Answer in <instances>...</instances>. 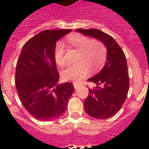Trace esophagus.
<instances>
[{
    "label": "esophagus",
    "instance_id": "esophagus-1",
    "mask_svg": "<svg viewBox=\"0 0 149 149\" xmlns=\"http://www.w3.org/2000/svg\"><path fill=\"white\" fill-rule=\"evenodd\" d=\"M80 86H81L80 84H77V83H74V89H77Z\"/></svg>",
    "mask_w": 149,
    "mask_h": 149
}]
</instances>
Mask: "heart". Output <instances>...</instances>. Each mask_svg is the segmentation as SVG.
I'll use <instances>...</instances> for the list:
<instances>
[{"mask_svg": "<svg viewBox=\"0 0 149 149\" xmlns=\"http://www.w3.org/2000/svg\"><path fill=\"white\" fill-rule=\"evenodd\" d=\"M66 41L80 54L77 58L79 63L67 67L62 72L64 80L80 82L89 74L90 70L94 73L103 66L107 58V48L102 42L80 33L68 36ZM54 60L59 66L65 65V48L63 43L58 42L55 46Z\"/></svg>", "mask_w": 149, "mask_h": 149, "instance_id": "obj_1", "label": "heart"}]
</instances>
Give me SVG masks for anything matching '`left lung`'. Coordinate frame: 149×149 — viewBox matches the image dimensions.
I'll use <instances>...</instances> for the list:
<instances>
[{"mask_svg": "<svg viewBox=\"0 0 149 149\" xmlns=\"http://www.w3.org/2000/svg\"><path fill=\"white\" fill-rule=\"evenodd\" d=\"M76 31L98 39L107 49L106 63L102 70L87 80L97 86L89 89V95L84 105L89 116L109 119L119 111L127 98L129 74L125 55L115 39L103 31L93 28L77 29Z\"/></svg>", "mask_w": 149, "mask_h": 149, "instance_id": "obj_1", "label": "left lung"}]
</instances>
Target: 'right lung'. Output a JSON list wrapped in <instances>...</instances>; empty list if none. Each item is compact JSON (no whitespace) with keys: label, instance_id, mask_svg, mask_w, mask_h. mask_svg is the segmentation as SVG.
I'll return each mask as SVG.
<instances>
[{"label":"right lung","instance_id":"1","mask_svg":"<svg viewBox=\"0 0 149 149\" xmlns=\"http://www.w3.org/2000/svg\"><path fill=\"white\" fill-rule=\"evenodd\" d=\"M72 30H47L24 45L15 69V83L24 107L35 119L51 121L65 113L73 84H58L54 60L56 42Z\"/></svg>","mask_w":149,"mask_h":149}]
</instances>
